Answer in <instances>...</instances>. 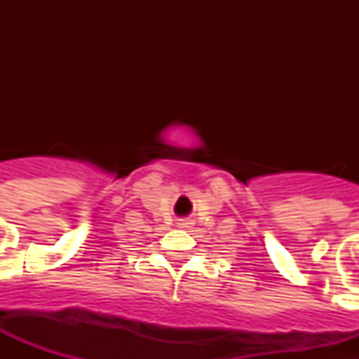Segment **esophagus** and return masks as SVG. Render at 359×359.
<instances>
[{"mask_svg":"<svg viewBox=\"0 0 359 359\" xmlns=\"http://www.w3.org/2000/svg\"><path fill=\"white\" fill-rule=\"evenodd\" d=\"M189 224H192L189 221V219H182V221H180V223H177V226H182V228H189Z\"/></svg>","mask_w":359,"mask_h":359,"instance_id":"esophagus-1","label":"esophagus"}]
</instances>
